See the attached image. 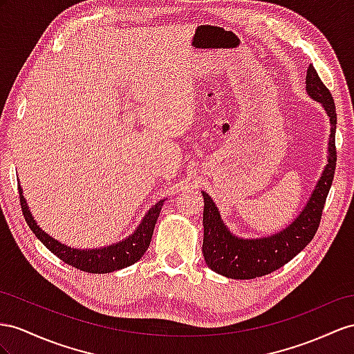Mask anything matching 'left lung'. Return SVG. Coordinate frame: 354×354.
<instances>
[{
  "mask_svg": "<svg viewBox=\"0 0 354 354\" xmlns=\"http://www.w3.org/2000/svg\"><path fill=\"white\" fill-rule=\"evenodd\" d=\"M305 82L308 95L324 107L332 125L328 165H326L310 201L295 221L281 232L259 239H242L230 233L223 223L212 198L202 192L205 201L202 252L206 265L216 274L233 279H252L268 275L270 272L283 268L297 256L313 241L317 229H319L326 197L329 194L335 166H337V148H335L337 111H335L330 91L324 86L311 64L306 70Z\"/></svg>",
  "mask_w": 354,
  "mask_h": 354,
  "instance_id": "obj_1",
  "label": "left lung"
}]
</instances>
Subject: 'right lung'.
I'll return each instance as SVG.
<instances>
[{
    "mask_svg": "<svg viewBox=\"0 0 354 354\" xmlns=\"http://www.w3.org/2000/svg\"><path fill=\"white\" fill-rule=\"evenodd\" d=\"M19 188L21 206L25 221L30 225V229L32 230L35 236H37V239H40L43 245L50 252H53L57 257H59L64 263L88 272V274H109V272L120 270L140 260L149 247L153 227H156L162 202H165L160 201L157 205H153L148 211V214L143 216L139 227L124 241L116 242L113 245H109L104 248L77 250L58 242L57 239H53L46 232H43L39 227L28 209V205H26V201L22 194V188Z\"/></svg>",
    "mask_w": 354,
    "mask_h": 354,
    "instance_id": "add662e5",
    "label": "right lung"
}]
</instances>
